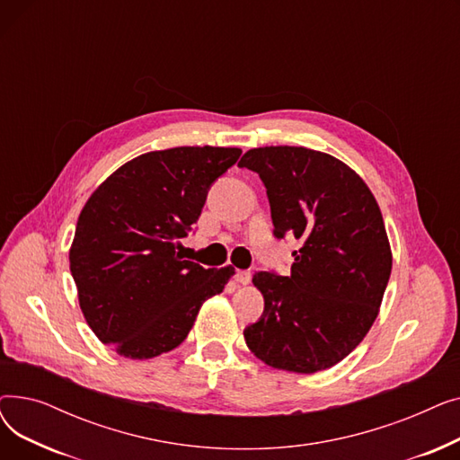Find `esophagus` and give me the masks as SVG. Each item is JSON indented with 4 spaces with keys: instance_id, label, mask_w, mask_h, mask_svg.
<instances>
[{
    "instance_id": "1",
    "label": "esophagus",
    "mask_w": 460,
    "mask_h": 460,
    "mask_svg": "<svg viewBox=\"0 0 460 460\" xmlns=\"http://www.w3.org/2000/svg\"><path fill=\"white\" fill-rule=\"evenodd\" d=\"M250 279H252V272H250V270H236V272H234V281H236V283L248 285Z\"/></svg>"
}]
</instances>
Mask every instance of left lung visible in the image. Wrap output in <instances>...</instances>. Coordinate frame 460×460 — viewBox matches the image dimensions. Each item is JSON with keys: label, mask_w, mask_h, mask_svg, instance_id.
<instances>
[{"label": "left lung", "mask_w": 460, "mask_h": 460, "mask_svg": "<svg viewBox=\"0 0 460 460\" xmlns=\"http://www.w3.org/2000/svg\"><path fill=\"white\" fill-rule=\"evenodd\" d=\"M238 165L267 188L274 236L302 240L291 274L253 276L264 311L244 330L246 345L293 373L340 364L373 326L392 274L376 199L349 165L305 147L252 149Z\"/></svg>", "instance_id": "obj_1"}]
</instances>
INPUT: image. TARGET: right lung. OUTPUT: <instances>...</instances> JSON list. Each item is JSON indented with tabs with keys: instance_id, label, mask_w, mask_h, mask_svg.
Instances as JSON below:
<instances>
[{
	"instance_id": "add662e5",
	"label": "right lung",
	"mask_w": 460,
	"mask_h": 460,
	"mask_svg": "<svg viewBox=\"0 0 460 460\" xmlns=\"http://www.w3.org/2000/svg\"><path fill=\"white\" fill-rule=\"evenodd\" d=\"M234 147L145 153L110 175L82 208L70 272L94 335L120 356L147 359L179 347L201 304L224 291L233 267L182 259L210 186L238 160Z\"/></svg>"
}]
</instances>
